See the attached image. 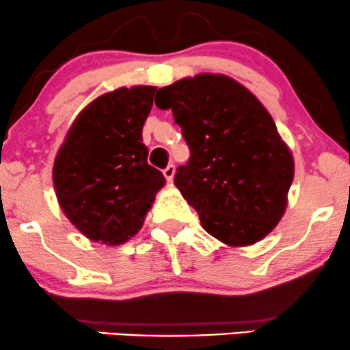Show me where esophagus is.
Masks as SVG:
<instances>
[{"label":"esophagus","mask_w":350,"mask_h":350,"mask_svg":"<svg viewBox=\"0 0 350 350\" xmlns=\"http://www.w3.org/2000/svg\"><path fill=\"white\" fill-rule=\"evenodd\" d=\"M163 174H164V178H166L167 183H171V180L174 179V174H176V167H174V164H170V166H167L166 170L163 171Z\"/></svg>","instance_id":"obj_1"}]
</instances>
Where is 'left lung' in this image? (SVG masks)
I'll return each mask as SVG.
<instances>
[{
	"instance_id": "obj_1",
	"label": "left lung",
	"mask_w": 350,
	"mask_h": 350,
	"mask_svg": "<svg viewBox=\"0 0 350 350\" xmlns=\"http://www.w3.org/2000/svg\"><path fill=\"white\" fill-rule=\"evenodd\" d=\"M191 158L174 184L204 230L228 247L265 239L286 211L295 161L258 98L222 74H199L158 90Z\"/></svg>"
}]
</instances>
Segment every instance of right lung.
I'll return each instance as SVG.
<instances>
[{
	"instance_id": "add662e5",
	"label": "right lung",
	"mask_w": 350,
	"mask_h": 350,
	"mask_svg": "<svg viewBox=\"0 0 350 350\" xmlns=\"http://www.w3.org/2000/svg\"><path fill=\"white\" fill-rule=\"evenodd\" d=\"M156 87H122L100 95L67 131L52 170L67 219L92 242L120 245L142 228L164 186L148 164L143 124Z\"/></svg>"
}]
</instances>
